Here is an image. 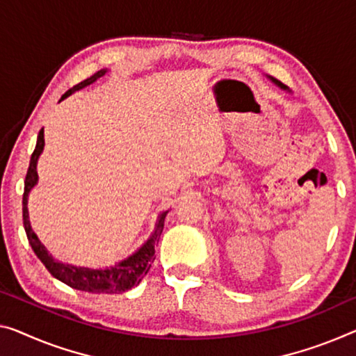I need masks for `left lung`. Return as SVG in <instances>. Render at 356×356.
Instances as JSON below:
<instances>
[{"mask_svg": "<svg viewBox=\"0 0 356 356\" xmlns=\"http://www.w3.org/2000/svg\"><path fill=\"white\" fill-rule=\"evenodd\" d=\"M267 79H270L272 83L278 87V89H282V90H285V92H291V90H289V87L283 84L282 81H278V79H275V78H272V76H267Z\"/></svg>", "mask_w": 356, "mask_h": 356, "instance_id": "8db88e82", "label": "left lung"}]
</instances>
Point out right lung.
<instances>
[{"label": "right lung", "instance_id": "obj_1", "mask_svg": "<svg viewBox=\"0 0 356 356\" xmlns=\"http://www.w3.org/2000/svg\"><path fill=\"white\" fill-rule=\"evenodd\" d=\"M108 73V68H103L97 71L95 74H92L90 78L84 79L83 83L76 84L74 87L63 94L60 102L65 100V98L74 94L76 90L84 89V87L94 84L97 79H100L102 76ZM42 149H44V129L40 130L36 140V147L33 151L29 172H26L25 177V189H24V200H22V205H24V226L26 237H29V242L31 245L33 251L38 258L41 259L42 264L46 266V269L51 272L52 277H56L57 280L63 282L65 285H68L74 289H81V291L87 293H108V294H116V293H124L127 289H132L134 286L138 285V283L143 280L145 275L151 269V262L154 261V253H156V243L159 242L161 234L163 231V221H165V216L168 210L162 211L159 216H157L154 231L149 235V238L141 245V247L132 253L127 258L114 262L113 266L109 267H100V269H92V267H84V266H73L68 264V262H62L52 258V254H49L47 248L41 243V240L38 238V235L31 229L30 224V216H29V195L30 191L38 184V159L42 154Z\"/></svg>", "mask_w": 356, "mask_h": 356}]
</instances>
